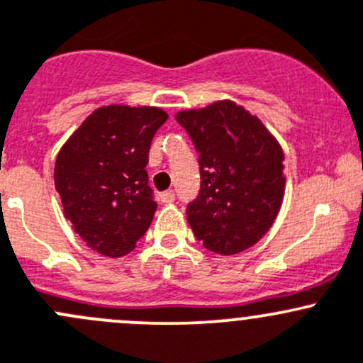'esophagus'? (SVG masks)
<instances>
[{"label":"esophagus","instance_id":"1","mask_svg":"<svg viewBox=\"0 0 363 363\" xmlns=\"http://www.w3.org/2000/svg\"><path fill=\"white\" fill-rule=\"evenodd\" d=\"M160 201H162V203H173V201H174L173 190H166V192L160 194Z\"/></svg>","mask_w":363,"mask_h":363}]
</instances>
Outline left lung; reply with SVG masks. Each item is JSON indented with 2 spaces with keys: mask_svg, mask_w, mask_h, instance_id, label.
<instances>
[{
  "mask_svg": "<svg viewBox=\"0 0 363 363\" xmlns=\"http://www.w3.org/2000/svg\"><path fill=\"white\" fill-rule=\"evenodd\" d=\"M177 121L199 153L201 189L186 206L196 238L231 256L259 242L284 197V153L259 118L231 100L180 111Z\"/></svg>",
  "mask_w": 363,
  "mask_h": 363,
  "instance_id": "obj_1",
  "label": "left lung"
}]
</instances>
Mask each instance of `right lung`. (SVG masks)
I'll list each match as a JSON object with an SVG mask.
<instances>
[{"mask_svg": "<svg viewBox=\"0 0 363 363\" xmlns=\"http://www.w3.org/2000/svg\"><path fill=\"white\" fill-rule=\"evenodd\" d=\"M166 120L159 107H99L60 150L55 185L63 213L102 256L134 250L152 224L157 203L145 167Z\"/></svg>", "mask_w": 363, "mask_h": 363, "instance_id": "add662e5", "label": "right lung"}]
</instances>
